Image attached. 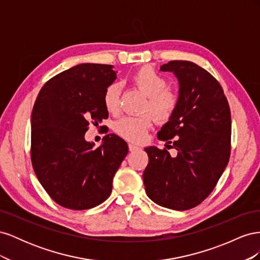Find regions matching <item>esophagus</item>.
<instances>
[{
	"label": "esophagus",
	"mask_w": 260,
	"mask_h": 260,
	"mask_svg": "<svg viewBox=\"0 0 260 260\" xmlns=\"http://www.w3.org/2000/svg\"><path fill=\"white\" fill-rule=\"evenodd\" d=\"M128 146H129V151L130 152H136V151H140V149H141L140 146H138L136 144H132V143H130Z\"/></svg>",
	"instance_id": "34e87169"
}]
</instances>
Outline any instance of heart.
Segmentation results:
<instances>
[{
	"label": "heart",
	"mask_w": 260,
	"mask_h": 260,
	"mask_svg": "<svg viewBox=\"0 0 260 260\" xmlns=\"http://www.w3.org/2000/svg\"><path fill=\"white\" fill-rule=\"evenodd\" d=\"M133 82L147 96L144 111H149L157 119L166 121L174 115L178 96L174 92L167 90L168 82L155 70L143 67L133 76ZM103 102L106 111L117 114L120 107V83L113 82L104 91ZM153 125L151 114L144 113L138 116H125L114 123V131L118 136L131 142H140L144 140L147 131Z\"/></svg>",
	"instance_id": "obj_1"
}]
</instances>
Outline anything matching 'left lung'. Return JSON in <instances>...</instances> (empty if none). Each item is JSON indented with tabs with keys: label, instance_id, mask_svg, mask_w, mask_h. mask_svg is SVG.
<instances>
[{
	"label": "left lung",
	"instance_id": "8db88e82",
	"mask_svg": "<svg viewBox=\"0 0 260 260\" xmlns=\"http://www.w3.org/2000/svg\"><path fill=\"white\" fill-rule=\"evenodd\" d=\"M179 82L178 105L157 138L177 149L145 147L143 172L146 194L157 205L175 210L198 206L214 190L229 161L231 113L219 82L205 69L187 60L160 66ZM174 141H171V139Z\"/></svg>",
	"mask_w": 260,
	"mask_h": 260
}]
</instances>
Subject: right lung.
<instances>
[{"label":"right lung","instance_id":"1","mask_svg":"<svg viewBox=\"0 0 260 260\" xmlns=\"http://www.w3.org/2000/svg\"><path fill=\"white\" fill-rule=\"evenodd\" d=\"M112 65L79 64L46 82L31 115V161L44 190L58 205L95 207L112 193L128 144L109 133L99 147L84 139L90 121L108 117L103 95L116 80Z\"/></svg>","mask_w":260,"mask_h":260}]
</instances>
